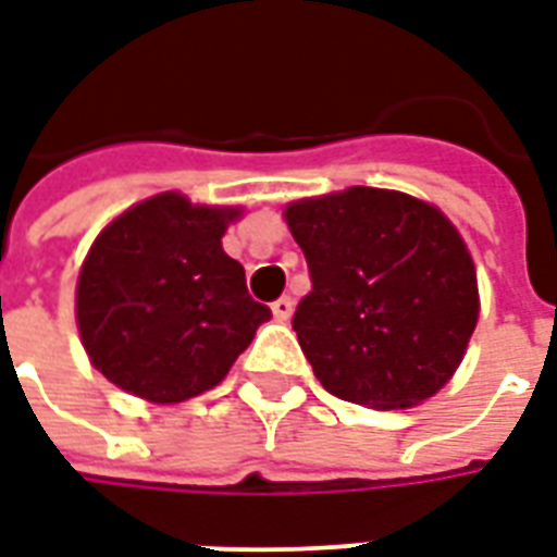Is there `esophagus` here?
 I'll use <instances>...</instances> for the list:
<instances>
[{
  "instance_id": "esophagus-1",
  "label": "esophagus",
  "mask_w": 557,
  "mask_h": 557,
  "mask_svg": "<svg viewBox=\"0 0 557 557\" xmlns=\"http://www.w3.org/2000/svg\"><path fill=\"white\" fill-rule=\"evenodd\" d=\"M292 310H295V304H292L289 295H283V298H277V301L271 304V313H274L277 322H289Z\"/></svg>"
}]
</instances>
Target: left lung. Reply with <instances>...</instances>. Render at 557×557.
Returning <instances> with one entry per match:
<instances>
[{"instance_id": "left-lung-1", "label": "left lung", "mask_w": 557, "mask_h": 557, "mask_svg": "<svg viewBox=\"0 0 557 557\" xmlns=\"http://www.w3.org/2000/svg\"><path fill=\"white\" fill-rule=\"evenodd\" d=\"M313 289L292 315L327 394L411 409L456 373L478 325V274L438 208L349 187L286 208Z\"/></svg>"}]
</instances>
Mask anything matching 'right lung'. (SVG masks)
<instances>
[{
    "mask_svg": "<svg viewBox=\"0 0 557 557\" xmlns=\"http://www.w3.org/2000/svg\"><path fill=\"white\" fill-rule=\"evenodd\" d=\"M238 208L182 194L127 208L95 238L77 280V325L91 363L151 403H184L223 382L271 319L223 253Z\"/></svg>",
    "mask_w": 557,
    "mask_h": 557,
    "instance_id": "right-lung-1",
    "label": "right lung"
}]
</instances>
